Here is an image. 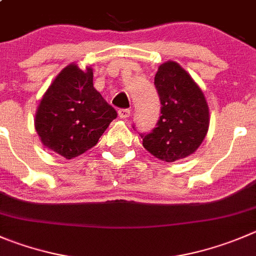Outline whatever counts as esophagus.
<instances>
[{"instance_id":"34e87169","label":"esophagus","mask_w":256,"mask_h":256,"mask_svg":"<svg viewBox=\"0 0 256 256\" xmlns=\"http://www.w3.org/2000/svg\"><path fill=\"white\" fill-rule=\"evenodd\" d=\"M130 114H131V110L128 108L118 110V117H120V118H128Z\"/></svg>"}]
</instances>
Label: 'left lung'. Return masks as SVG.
Instances as JSON below:
<instances>
[{
  "label": "left lung",
  "mask_w": 256,
  "mask_h": 256,
  "mask_svg": "<svg viewBox=\"0 0 256 256\" xmlns=\"http://www.w3.org/2000/svg\"><path fill=\"white\" fill-rule=\"evenodd\" d=\"M162 104L158 126L142 135L145 149L159 160L172 163L192 155L204 140L210 108L204 90L173 60L160 64L154 78Z\"/></svg>",
  "instance_id": "1"
}]
</instances>
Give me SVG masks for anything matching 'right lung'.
<instances>
[{"label":"right lung","instance_id":"right-lung-1","mask_svg":"<svg viewBox=\"0 0 256 256\" xmlns=\"http://www.w3.org/2000/svg\"><path fill=\"white\" fill-rule=\"evenodd\" d=\"M116 111L93 87V69L69 64L42 96L35 130L48 150L73 159L94 146Z\"/></svg>","mask_w":256,"mask_h":256}]
</instances>
